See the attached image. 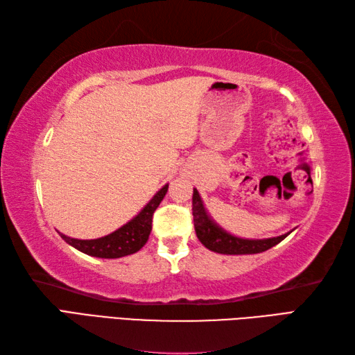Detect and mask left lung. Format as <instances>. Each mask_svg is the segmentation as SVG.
Returning <instances> with one entry per match:
<instances>
[{
	"mask_svg": "<svg viewBox=\"0 0 355 355\" xmlns=\"http://www.w3.org/2000/svg\"><path fill=\"white\" fill-rule=\"evenodd\" d=\"M192 215H193V225L197 236L201 241V244L209 250L221 254H256L268 250L281 243L282 239L290 235L291 232L284 233L281 236L263 238V239H248L239 238L232 235L230 232L224 230L218 224L205 206L201 195L197 189H193L192 195Z\"/></svg>",
	"mask_w": 355,
	"mask_h": 355,
	"instance_id": "obj_1",
	"label": "left lung"
}]
</instances>
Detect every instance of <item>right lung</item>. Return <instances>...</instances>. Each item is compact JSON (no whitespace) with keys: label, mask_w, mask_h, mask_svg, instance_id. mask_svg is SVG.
I'll list each match as a JSON object with an SVG mask.
<instances>
[{"label":"right lung","mask_w":355,"mask_h":355,"mask_svg":"<svg viewBox=\"0 0 355 355\" xmlns=\"http://www.w3.org/2000/svg\"><path fill=\"white\" fill-rule=\"evenodd\" d=\"M168 187L169 184H164L132 220L110 233V235L97 239H78L67 236L61 232L58 233L67 244H70L82 253L94 256V258L116 259L122 258V256L132 254L146 244L149 233L153 230V215L155 209L160 206L166 192H168Z\"/></svg>","instance_id":"1"}]
</instances>
